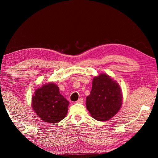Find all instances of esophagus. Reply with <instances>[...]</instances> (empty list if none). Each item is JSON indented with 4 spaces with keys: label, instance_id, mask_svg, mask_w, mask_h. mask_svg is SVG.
Instances as JSON below:
<instances>
[{
    "label": "esophagus",
    "instance_id": "obj_1",
    "mask_svg": "<svg viewBox=\"0 0 158 158\" xmlns=\"http://www.w3.org/2000/svg\"><path fill=\"white\" fill-rule=\"evenodd\" d=\"M83 102H84V99H83V98H80L79 99H78L77 101H76V103H81V104H82L83 103Z\"/></svg>",
    "mask_w": 158,
    "mask_h": 158
}]
</instances>
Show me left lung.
Here are the masks:
<instances>
[{"instance_id":"8db88e82","label":"left lung","mask_w":158,"mask_h":158,"mask_svg":"<svg viewBox=\"0 0 158 158\" xmlns=\"http://www.w3.org/2000/svg\"><path fill=\"white\" fill-rule=\"evenodd\" d=\"M122 104V90L115 80L104 73L93 78L92 90L86 98L91 116L99 121H108L118 112Z\"/></svg>"}]
</instances>
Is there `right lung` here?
Instances as JSON below:
<instances>
[{"instance_id":"obj_1","label":"right lung","mask_w":158,"mask_h":158,"mask_svg":"<svg viewBox=\"0 0 158 158\" xmlns=\"http://www.w3.org/2000/svg\"><path fill=\"white\" fill-rule=\"evenodd\" d=\"M31 100L33 110L45 123H59L67 114L69 102L60 94L58 85L53 82L37 88Z\"/></svg>"}]
</instances>
